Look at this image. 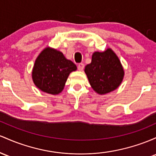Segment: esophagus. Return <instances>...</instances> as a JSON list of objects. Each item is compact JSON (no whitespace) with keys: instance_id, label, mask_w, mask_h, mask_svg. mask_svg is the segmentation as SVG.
I'll return each mask as SVG.
<instances>
[{"instance_id":"1","label":"esophagus","mask_w":156,"mask_h":156,"mask_svg":"<svg viewBox=\"0 0 156 156\" xmlns=\"http://www.w3.org/2000/svg\"><path fill=\"white\" fill-rule=\"evenodd\" d=\"M84 67H85V66H84L83 63H80V64L78 65V66H77L78 70H79V71H83Z\"/></svg>"}]
</instances>
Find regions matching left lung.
Returning a JSON list of instances; mask_svg holds the SVG:
<instances>
[{
    "mask_svg": "<svg viewBox=\"0 0 156 156\" xmlns=\"http://www.w3.org/2000/svg\"><path fill=\"white\" fill-rule=\"evenodd\" d=\"M85 72L92 88L101 95L116 90L125 74L119 59L111 48L104 52H94Z\"/></svg>",
    "mask_w": 156,
    "mask_h": 156,
    "instance_id": "1",
    "label": "left lung"
}]
</instances>
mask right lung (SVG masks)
I'll return each instance as SVG.
<instances>
[{
    "label": "right lung",
    "instance_id": "1",
    "mask_svg": "<svg viewBox=\"0 0 156 156\" xmlns=\"http://www.w3.org/2000/svg\"><path fill=\"white\" fill-rule=\"evenodd\" d=\"M76 70V65L62 52L47 47L36 59L32 80L42 91L56 95L63 90L70 73Z\"/></svg>",
    "mask_w": 156,
    "mask_h": 156
}]
</instances>
